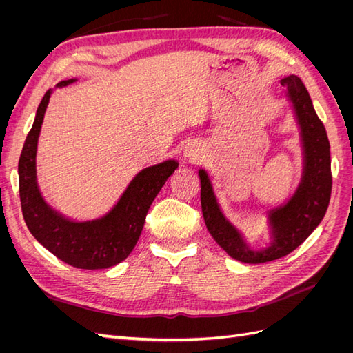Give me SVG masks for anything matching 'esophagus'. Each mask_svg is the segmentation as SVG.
<instances>
[{
  "mask_svg": "<svg viewBox=\"0 0 353 353\" xmlns=\"http://www.w3.org/2000/svg\"><path fill=\"white\" fill-rule=\"evenodd\" d=\"M184 157L191 160V162H197V160L201 157L200 148L196 144H187L184 148Z\"/></svg>",
  "mask_w": 353,
  "mask_h": 353,
  "instance_id": "34e87169",
  "label": "esophagus"
}]
</instances>
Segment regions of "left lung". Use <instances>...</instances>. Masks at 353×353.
Masks as SVG:
<instances>
[{
  "instance_id": "obj_1",
  "label": "left lung",
  "mask_w": 353,
  "mask_h": 353,
  "mask_svg": "<svg viewBox=\"0 0 353 353\" xmlns=\"http://www.w3.org/2000/svg\"><path fill=\"white\" fill-rule=\"evenodd\" d=\"M287 97L293 103L303 145V172L301 184L285 205L268 212L272 243L270 248L252 250L237 228L223 216L210 179L199 170L201 212L210 236L231 258L244 263H263L280 259L299 248L323 221L331 196L330 143L323 122L301 78L290 74L281 79Z\"/></svg>"
}]
</instances>
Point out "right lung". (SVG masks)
<instances>
[{
    "label": "right lung",
    "instance_id": "1",
    "mask_svg": "<svg viewBox=\"0 0 353 353\" xmlns=\"http://www.w3.org/2000/svg\"><path fill=\"white\" fill-rule=\"evenodd\" d=\"M77 79L61 81L66 87ZM52 90L42 97L34 125L19 159V194L26 225L44 248L63 262L81 270L110 268L128 258L140 239L147 212L154 197L175 172L178 162L148 166L138 172L114 208L104 216L77 222L52 209L42 199L37 184V145Z\"/></svg>",
    "mask_w": 353,
    "mask_h": 353
}]
</instances>
